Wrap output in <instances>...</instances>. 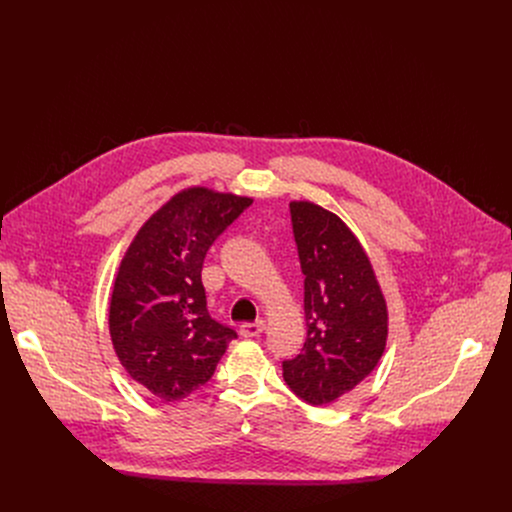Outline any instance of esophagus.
Segmentation results:
<instances>
[{"label":"esophagus","instance_id":"esophagus-1","mask_svg":"<svg viewBox=\"0 0 512 512\" xmlns=\"http://www.w3.org/2000/svg\"><path fill=\"white\" fill-rule=\"evenodd\" d=\"M263 330H265V322H247V324H243L241 326V334L245 336V338H255V336H259V334H263Z\"/></svg>","mask_w":512,"mask_h":512}]
</instances>
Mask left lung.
I'll return each instance as SVG.
<instances>
[{
  "mask_svg": "<svg viewBox=\"0 0 512 512\" xmlns=\"http://www.w3.org/2000/svg\"><path fill=\"white\" fill-rule=\"evenodd\" d=\"M304 279L308 336L283 360V379L310 405H328L367 379L389 336V312L373 263L342 218L316 202L291 200Z\"/></svg>",
  "mask_w": 512,
  "mask_h": 512,
  "instance_id": "8db88e82",
  "label": "left lung"
}]
</instances>
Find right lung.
<instances>
[{
  "mask_svg": "<svg viewBox=\"0 0 512 512\" xmlns=\"http://www.w3.org/2000/svg\"><path fill=\"white\" fill-rule=\"evenodd\" d=\"M253 198L190 186L141 225L111 294L109 334L127 375L158 399L188 397L212 375L237 332L206 310V251Z\"/></svg>",
  "mask_w": 512,
  "mask_h": 512,
  "instance_id": "add662e5",
  "label": "right lung"
}]
</instances>
